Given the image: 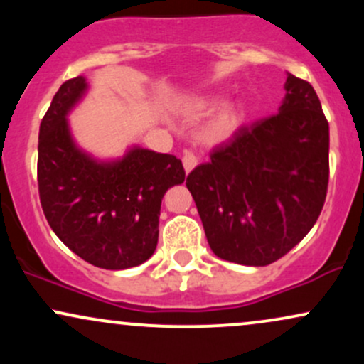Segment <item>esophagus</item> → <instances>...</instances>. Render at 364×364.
<instances>
[{"instance_id":"34e87169","label":"esophagus","mask_w":364,"mask_h":364,"mask_svg":"<svg viewBox=\"0 0 364 364\" xmlns=\"http://www.w3.org/2000/svg\"><path fill=\"white\" fill-rule=\"evenodd\" d=\"M196 162L198 161H196L195 154L191 152V150H185V152H183V166H185L186 173H190V171L195 168Z\"/></svg>"}]
</instances>
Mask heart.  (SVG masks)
Instances as JSON below:
<instances>
[{
    "label": "heart",
    "instance_id": "1",
    "mask_svg": "<svg viewBox=\"0 0 364 364\" xmlns=\"http://www.w3.org/2000/svg\"><path fill=\"white\" fill-rule=\"evenodd\" d=\"M223 104V97L220 95H198V97L190 99L183 106V112L188 116H207L212 111H215L217 107ZM245 121V107L241 104L232 102L224 106L217 114L212 118L203 128L202 136L207 144L217 145L228 141L232 135L240 129L241 124Z\"/></svg>",
    "mask_w": 364,
    "mask_h": 364
}]
</instances>
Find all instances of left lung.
Segmentation results:
<instances>
[{
    "mask_svg": "<svg viewBox=\"0 0 364 364\" xmlns=\"http://www.w3.org/2000/svg\"><path fill=\"white\" fill-rule=\"evenodd\" d=\"M279 112L241 127L188 174L210 250L263 267L310 232L328 186V121L306 80L287 73Z\"/></svg>",
    "mask_w": 364,
    "mask_h": 364,
    "instance_id": "1",
    "label": "left lung"
}]
</instances>
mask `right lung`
<instances>
[{
  "mask_svg": "<svg viewBox=\"0 0 364 364\" xmlns=\"http://www.w3.org/2000/svg\"><path fill=\"white\" fill-rule=\"evenodd\" d=\"M85 90L83 77L66 80L41 121V205L56 236L83 260L129 269L156 252L162 196L185 181V169L171 154L141 147L106 162L78 149L66 114Z\"/></svg>",
  "mask_w": 364,
  "mask_h": 364,
  "instance_id": "1",
  "label": "right lung"
}]
</instances>
